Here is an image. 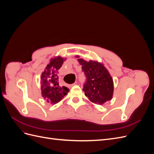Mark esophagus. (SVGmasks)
<instances>
[{"instance_id": "34e87169", "label": "esophagus", "mask_w": 154, "mask_h": 154, "mask_svg": "<svg viewBox=\"0 0 154 154\" xmlns=\"http://www.w3.org/2000/svg\"><path fill=\"white\" fill-rule=\"evenodd\" d=\"M77 84V82H74V83H73V84H72L71 86H73V85H76Z\"/></svg>"}]
</instances>
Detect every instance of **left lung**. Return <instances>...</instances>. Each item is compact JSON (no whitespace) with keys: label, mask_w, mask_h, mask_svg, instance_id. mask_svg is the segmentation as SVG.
I'll return each instance as SVG.
<instances>
[{"label":"left lung","mask_w":154,"mask_h":154,"mask_svg":"<svg viewBox=\"0 0 154 154\" xmlns=\"http://www.w3.org/2000/svg\"><path fill=\"white\" fill-rule=\"evenodd\" d=\"M86 78L83 91L92 103L102 105L110 100L113 94V80L106 69L97 62L78 59Z\"/></svg>","instance_id":"8db88e82"}]
</instances>
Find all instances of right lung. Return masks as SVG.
<instances>
[{
    "instance_id": "right-lung-1",
    "label": "right lung",
    "mask_w": 154,
    "mask_h": 154,
    "mask_svg": "<svg viewBox=\"0 0 154 154\" xmlns=\"http://www.w3.org/2000/svg\"><path fill=\"white\" fill-rule=\"evenodd\" d=\"M63 63V59L60 57L51 60L42 74V95L51 103H57L69 91L66 87H61L58 83V71Z\"/></svg>"
}]
</instances>
